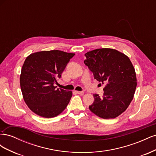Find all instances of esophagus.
<instances>
[{
    "instance_id": "34e87169",
    "label": "esophagus",
    "mask_w": 156,
    "mask_h": 156,
    "mask_svg": "<svg viewBox=\"0 0 156 156\" xmlns=\"http://www.w3.org/2000/svg\"><path fill=\"white\" fill-rule=\"evenodd\" d=\"M76 92H77V94H80V95H83V94H84V92H83V91H76Z\"/></svg>"
}]
</instances>
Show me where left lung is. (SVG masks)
<instances>
[{"label": "left lung", "mask_w": 156, "mask_h": 156, "mask_svg": "<svg viewBox=\"0 0 156 156\" xmlns=\"http://www.w3.org/2000/svg\"><path fill=\"white\" fill-rule=\"evenodd\" d=\"M85 56L84 62L94 79L105 84L103 96L94 94V102L89 109L101 119H115L133 99L137 84L133 66L128 56L113 49H96Z\"/></svg>", "instance_id": "1"}]
</instances>
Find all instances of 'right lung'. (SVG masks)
I'll use <instances>...</instances> for the list:
<instances>
[{"label": "right lung", "instance_id": "add662e5", "mask_svg": "<svg viewBox=\"0 0 156 156\" xmlns=\"http://www.w3.org/2000/svg\"><path fill=\"white\" fill-rule=\"evenodd\" d=\"M74 55L52 50L36 52L26 58L21 68L20 86L23 100L37 115L53 118L66 108L72 92L56 88L54 84Z\"/></svg>", "mask_w": 156, "mask_h": 156}]
</instances>
